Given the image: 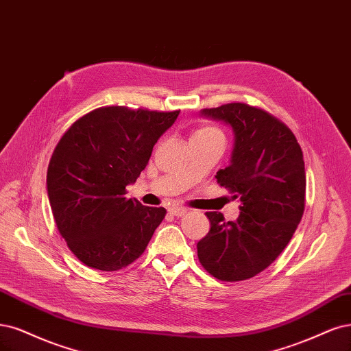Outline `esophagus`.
Segmentation results:
<instances>
[{"mask_svg": "<svg viewBox=\"0 0 351 351\" xmlns=\"http://www.w3.org/2000/svg\"><path fill=\"white\" fill-rule=\"evenodd\" d=\"M187 212H189V209L184 208V206H173V208H170V213L174 215V216H184Z\"/></svg>", "mask_w": 351, "mask_h": 351, "instance_id": "1", "label": "esophagus"}]
</instances>
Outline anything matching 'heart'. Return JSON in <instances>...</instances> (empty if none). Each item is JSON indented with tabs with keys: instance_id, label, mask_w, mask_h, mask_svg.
<instances>
[{
	"instance_id": "obj_1",
	"label": "heart",
	"mask_w": 351,
	"mask_h": 351,
	"mask_svg": "<svg viewBox=\"0 0 351 351\" xmlns=\"http://www.w3.org/2000/svg\"><path fill=\"white\" fill-rule=\"evenodd\" d=\"M191 139L209 141V139H225V136H223V132L217 126L210 123H203L193 132Z\"/></svg>"
}]
</instances>
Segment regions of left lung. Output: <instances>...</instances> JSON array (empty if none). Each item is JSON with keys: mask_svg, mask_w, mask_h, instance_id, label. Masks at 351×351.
<instances>
[{"mask_svg": "<svg viewBox=\"0 0 351 351\" xmlns=\"http://www.w3.org/2000/svg\"><path fill=\"white\" fill-rule=\"evenodd\" d=\"M202 114L232 128L231 164L216 180L239 199L237 221L206 212L210 231L197 243L203 269L222 282L251 279L280 256L305 210L304 154L293 132L263 108L228 103Z\"/></svg>", "mask_w": 351, "mask_h": 351, "instance_id": "left-lung-1", "label": "left lung"}]
</instances>
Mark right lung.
I'll return each mask as SVG.
<instances>
[{"label": "right lung", "instance_id": "right-lung-1", "mask_svg": "<svg viewBox=\"0 0 351 351\" xmlns=\"http://www.w3.org/2000/svg\"><path fill=\"white\" fill-rule=\"evenodd\" d=\"M178 113L99 107L58 142L47 167V196L59 234L88 267H128L162 222L167 210L128 199L126 186L135 183Z\"/></svg>", "mask_w": 351, "mask_h": 351}]
</instances>
